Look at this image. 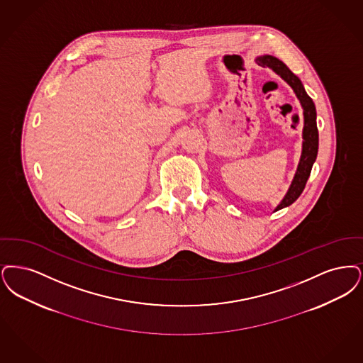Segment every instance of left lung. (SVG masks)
Listing matches in <instances>:
<instances>
[{
  "label": "left lung",
  "mask_w": 363,
  "mask_h": 363,
  "mask_svg": "<svg viewBox=\"0 0 363 363\" xmlns=\"http://www.w3.org/2000/svg\"><path fill=\"white\" fill-rule=\"evenodd\" d=\"M263 67H271L274 72H277L282 79L294 89L296 95L300 99L302 108H303V118H305V126H303V143H302V155H301L300 164L297 168L296 176L293 179V183L287 194L284 195V201L275 208V211L284 208L286 206H290L293 202L298 199L302 191L306 186V182L311 176V171L313 167L317 150H318V130L315 123V107L313 100L308 96L303 89V85L300 79L284 65L282 61L272 55H263L256 60Z\"/></svg>",
  "instance_id": "8db88e82"
}]
</instances>
